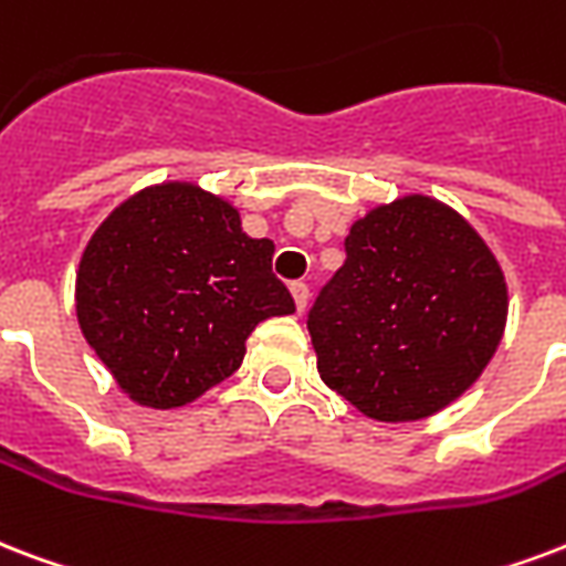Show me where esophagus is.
Wrapping results in <instances>:
<instances>
[{"mask_svg": "<svg viewBox=\"0 0 566 566\" xmlns=\"http://www.w3.org/2000/svg\"><path fill=\"white\" fill-rule=\"evenodd\" d=\"M291 293H293V302H296V312L302 314V312H305V305H308V284L293 282Z\"/></svg>", "mask_w": 566, "mask_h": 566, "instance_id": "esophagus-1", "label": "esophagus"}]
</instances>
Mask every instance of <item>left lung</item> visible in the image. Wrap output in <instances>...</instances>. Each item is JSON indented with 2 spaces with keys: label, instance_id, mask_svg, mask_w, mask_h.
<instances>
[{
  "label": "left lung",
  "instance_id": "obj_1",
  "mask_svg": "<svg viewBox=\"0 0 566 566\" xmlns=\"http://www.w3.org/2000/svg\"><path fill=\"white\" fill-rule=\"evenodd\" d=\"M308 314L321 379L361 416L418 421L484 374L507 321L495 254L454 207L403 196L356 219Z\"/></svg>",
  "mask_w": 566,
  "mask_h": 566
}]
</instances>
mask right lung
I'll return each mask as SVG.
<instances>
[{"label":"right lung","instance_id":"right-lung-1","mask_svg":"<svg viewBox=\"0 0 566 566\" xmlns=\"http://www.w3.org/2000/svg\"><path fill=\"white\" fill-rule=\"evenodd\" d=\"M273 252V240L245 234L234 205L198 184L145 187L82 252V335L133 403L184 407L243 365L258 323L296 312Z\"/></svg>","mask_w":566,"mask_h":566}]
</instances>
